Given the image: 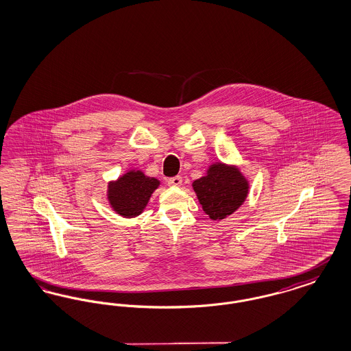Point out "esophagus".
Returning a JSON list of instances; mask_svg holds the SVG:
<instances>
[{"label": "esophagus", "mask_w": 351, "mask_h": 351, "mask_svg": "<svg viewBox=\"0 0 351 351\" xmlns=\"http://www.w3.org/2000/svg\"><path fill=\"white\" fill-rule=\"evenodd\" d=\"M167 183L169 186H180L183 183V179L180 176H175V178L168 179Z\"/></svg>", "instance_id": "1"}]
</instances>
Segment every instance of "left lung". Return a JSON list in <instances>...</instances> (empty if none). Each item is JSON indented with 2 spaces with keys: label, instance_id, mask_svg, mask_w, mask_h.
Listing matches in <instances>:
<instances>
[{
  "label": "left lung",
  "instance_id": "obj_1",
  "mask_svg": "<svg viewBox=\"0 0 351 351\" xmlns=\"http://www.w3.org/2000/svg\"><path fill=\"white\" fill-rule=\"evenodd\" d=\"M202 210L215 221L233 215L249 193V182L239 168L223 163L209 166L206 175L192 184Z\"/></svg>",
  "mask_w": 351,
  "mask_h": 351
}]
</instances>
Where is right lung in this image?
I'll return each mask as SVG.
<instances>
[{"label": "right lung", "instance_id": "1", "mask_svg": "<svg viewBox=\"0 0 351 351\" xmlns=\"http://www.w3.org/2000/svg\"><path fill=\"white\" fill-rule=\"evenodd\" d=\"M160 182L146 176L142 171H128L116 182L108 184V201L113 210L122 217L139 216Z\"/></svg>", "mask_w": 351, "mask_h": 351}]
</instances>
